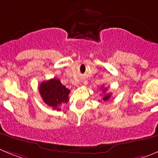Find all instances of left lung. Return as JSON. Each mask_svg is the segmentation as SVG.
<instances>
[{"instance_id": "obj_1", "label": "left lung", "mask_w": 158, "mask_h": 158, "mask_svg": "<svg viewBox=\"0 0 158 158\" xmlns=\"http://www.w3.org/2000/svg\"><path fill=\"white\" fill-rule=\"evenodd\" d=\"M107 88H105V89H102V92L105 93V92L107 91ZM110 97H111V93H107V94H106L105 96L102 97V100H104V101H107V100H109Z\"/></svg>"}]
</instances>
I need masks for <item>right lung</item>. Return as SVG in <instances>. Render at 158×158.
<instances>
[{
	"label": "right lung",
	"mask_w": 158,
	"mask_h": 158,
	"mask_svg": "<svg viewBox=\"0 0 158 158\" xmlns=\"http://www.w3.org/2000/svg\"><path fill=\"white\" fill-rule=\"evenodd\" d=\"M40 93L45 104L57 111L61 110V105L69 101V89L64 86L59 79L53 78L40 84Z\"/></svg>",
	"instance_id": "right-lung-1"
}]
</instances>
